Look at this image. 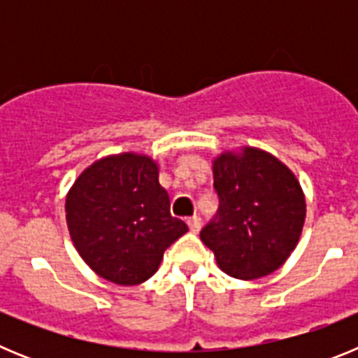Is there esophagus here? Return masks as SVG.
I'll list each match as a JSON object with an SVG mask.
<instances>
[{
	"label": "esophagus",
	"mask_w": 358,
	"mask_h": 358,
	"mask_svg": "<svg viewBox=\"0 0 358 358\" xmlns=\"http://www.w3.org/2000/svg\"><path fill=\"white\" fill-rule=\"evenodd\" d=\"M188 227L192 233H199V231H201V217L195 215V217L188 218Z\"/></svg>",
	"instance_id": "34e87169"
}]
</instances>
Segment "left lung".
<instances>
[{
    "mask_svg": "<svg viewBox=\"0 0 358 358\" xmlns=\"http://www.w3.org/2000/svg\"><path fill=\"white\" fill-rule=\"evenodd\" d=\"M218 211L201 231L217 265L238 280L274 273L296 249L306 217L301 185L287 164L256 147L213 159Z\"/></svg>",
    "mask_w": 358,
    "mask_h": 358,
    "instance_id": "1",
    "label": "left lung"
}]
</instances>
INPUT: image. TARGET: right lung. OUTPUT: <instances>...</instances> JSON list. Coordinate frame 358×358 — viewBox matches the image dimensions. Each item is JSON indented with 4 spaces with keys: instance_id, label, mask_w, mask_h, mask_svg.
I'll return each mask as SVG.
<instances>
[{
    "instance_id": "1",
    "label": "right lung",
    "mask_w": 358,
    "mask_h": 358,
    "mask_svg": "<svg viewBox=\"0 0 358 358\" xmlns=\"http://www.w3.org/2000/svg\"><path fill=\"white\" fill-rule=\"evenodd\" d=\"M73 245L91 271L116 285L154 276L164 251L188 231L170 213L152 157L123 152L90 164L66 195Z\"/></svg>"
}]
</instances>
